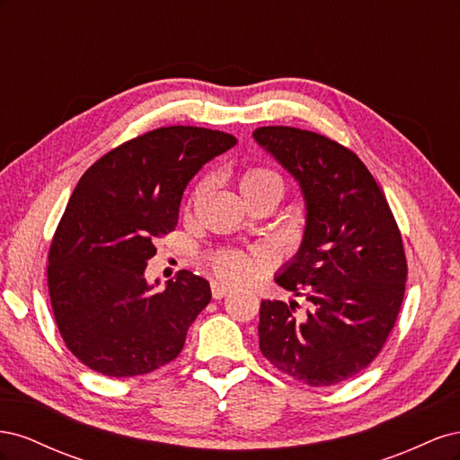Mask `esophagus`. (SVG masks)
Listing matches in <instances>:
<instances>
[{"label":"esophagus","mask_w":460,"mask_h":460,"mask_svg":"<svg viewBox=\"0 0 460 460\" xmlns=\"http://www.w3.org/2000/svg\"><path fill=\"white\" fill-rule=\"evenodd\" d=\"M230 291H232V288L226 286V284H222V282H213V284H211V294H213L215 299L226 297V296L230 294Z\"/></svg>","instance_id":"obj_1"}]
</instances>
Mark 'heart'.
Instances as JSON below:
<instances>
[{
  "label": "heart",
  "instance_id": "1",
  "mask_svg": "<svg viewBox=\"0 0 460 460\" xmlns=\"http://www.w3.org/2000/svg\"><path fill=\"white\" fill-rule=\"evenodd\" d=\"M240 190L243 198L259 196V193L276 191L282 196V178L274 171L264 169V166H252L240 176ZM269 264V255L264 252L245 253L238 249H228L213 257V270L218 278L226 282H243L252 278L257 270Z\"/></svg>",
  "mask_w": 460,
  "mask_h": 460
}]
</instances>
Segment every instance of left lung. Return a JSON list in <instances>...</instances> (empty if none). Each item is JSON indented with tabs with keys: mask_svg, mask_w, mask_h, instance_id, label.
Listing matches in <instances>:
<instances>
[{
	"mask_svg": "<svg viewBox=\"0 0 460 460\" xmlns=\"http://www.w3.org/2000/svg\"><path fill=\"white\" fill-rule=\"evenodd\" d=\"M255 142L294 176L307 225L299 252L276 284L307 297L262 301L261 353L313 387L340 384L378 357L407 282L401 232L384 191L351 149L291 127H261Z\"/></svg>",
	"mask_w": 460,
	"mask_h": 460,
	"instance_id": "1",
	"label": "left lung"
}]
</instances>
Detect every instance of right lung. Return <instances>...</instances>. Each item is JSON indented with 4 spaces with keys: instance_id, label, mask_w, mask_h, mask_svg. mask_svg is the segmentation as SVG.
<instances>
[{
    "instance_id": "1",
    "label": "right lung",
    "mask_w": 460,
    "mask_h": 460,
    "mask_svg": "<svg viewBox=\"0 0 460 460\" xmlns=\"http://www.w3.org/2000/svg\"><path fill=\"white\" fill-rule=\"evenodd\" d=\"M235 144L220 130L164 127L111 149L82 174L48 257L55 323L80 363L130 378L182 351L211 288L180 270L163 291H153L144 272L157 240L178 225L190 180Z\"/></svg>"
}]
</instances>
